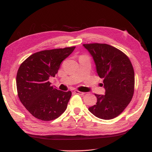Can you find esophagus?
<instances>
[{"mask_svg": "<svg viewBox=\"0 0 152 152\" xmlns=\"http://www.w3.org/2000/svg\"><path fill=\"white\" fill-rule=\"evenodd\" d=\"M74 93H75L76 94H78V95H84V94H85V93H84V92L79 91H78V90H75V91H74Z\"/></svg>", "mask_w": 152, "mask_h": 152, "instance_id": "1", "label": "esophagus"}]
</instances>
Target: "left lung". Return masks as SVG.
Masks as SVG:
<instances>
[{
    "label": "left lung",
    "instance_id": "obj_1",
    "mask_svg": "<svg viewBox=\"0 0 152 152\" xmlns=\"http://www.w3.org/2000/svg\"><path fill=\"white\" fill-rule=\"evenodd\" d=\"M95 61L96 72L103 78L105 95H97L90 112L102 119L117 117L133 98L134 72L131 61L121 51L106 44H83Z\"/></svg>",
    "mask_w": 152,
    "mask_h": 152
}]
</instances>
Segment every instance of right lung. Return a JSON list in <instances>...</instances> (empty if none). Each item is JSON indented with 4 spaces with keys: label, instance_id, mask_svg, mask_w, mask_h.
Returning <instances> with one entry per match:
<instances>
[{
    "label": "right lung",
    "instance_id": "1",
    "mask_svg": "<svg viewBox=\"0 0 152 152\" xmlns=\"http://www.w3.org/2000/svg\"><path fill=\"white\" fill-rule=\"evenodd\" d=\"M75 48L41 51L31 55L21 64L16 76L18 95L34 117L51 121L65 111L72 93L54 88L49 78L55 77L61 62Z\"/></svg>",
    "mask_w": 152,
    "mask_h": 152
}]
</instances>
